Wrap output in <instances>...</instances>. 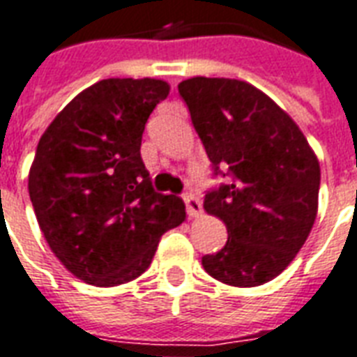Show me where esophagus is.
I'll list each match as a JSON object with an SVG mask.
<instances>
[{"label":"esophagus","mask_w":357,"mask_h":357,"mask_svg":"<svg viewBox=\"0 0 357 357\" xmlns=\"http://www.w3.org/2000/svg\"><path fill=\"white\" fill-rule=\"evenodd\" d=\"M184 203H186V208H188V214L192 218L199 216L203 213V207H201V201L195 197L194 194H186L184 195Z\"/></svg>","instance_id":"esophagus-1"}]
</instances>
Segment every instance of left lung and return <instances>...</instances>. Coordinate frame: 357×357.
Listing matches in <instances>:
<instances>
[{
    "label": "left lung",
    "mask_w": 357,
    "mask_h": 357,
    "mask_svg": "<svg viewBox=\"0 0 357 357\" xmlns=\"http://www.w3.org/2000/svg\"><path fill=\"white\" fill-rule=\"evenodd\" d=\"M178 92L211 163L233 176L205 195L227 243L201 264L220 282L261 286L294 261L314 226L318 158L290 114L245 80L192 77Z\"/></svg>",
    "instance_id": "1"
}]
</instances>
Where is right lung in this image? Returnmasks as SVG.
Segmentation results:
<instances>
[{"instance_id":"right-lung-1","label":"right lung","mask_w":357,"mask_h":357,"mask_svg":"<svg viewBox=\"0 0 357 357\" xmlns=\"http://www.w3.org/2000/svg\"><path fill=\"white\" fill-rule=\"evenodd\" d=\"M162 79H103L75 96L39 139L29 199L50 250L93 286L141 277L158 241L186 220L184 201L152 188L144 124L169 96Z\"/></svg>"}]
</instances>
